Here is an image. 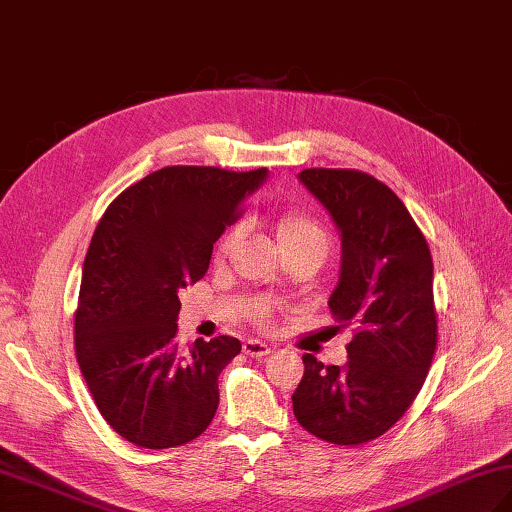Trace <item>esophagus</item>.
Instances as JSON below:
<instances>
[{"label":"esophagus","instance_id":"34e87169","mask_svg":"<svg viewBox=\"0 0 512 512\" xmlns=\"http://www.w3.org/2000/svg\"><path fill=\"white\" fill-rule=\"evenodd\" d=\"M242 350L250 358H262V356L270 354V345L264 341H257V339H248V341H244Z\"/></svg>","mask_w":512,"mask_h":512}]
</instances>
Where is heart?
<instances>
[{"mask_svg": "<svg viewBox=\"0 0 512 512\" xmlns=\"http://www.w3.org/2000/svg\"><path fill=\"white\" fill-rule=\"evenodd\" d=\"M277 235H279L281 248L312 246V248H319L325 255V250L330 246V237L325 233V228L314 220V217L301 215V213H288L281 217L277 224ZM237 237H239V226H233L231 231H226L224 237L220 239V244H217V255H226L237 242Z\"/></svg>", "mask_w": 512, "mask_h": 512, "instance_id": "b5f03b06", "label": "heart"}]
</instances>
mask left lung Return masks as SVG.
Here are the masks:
<instances>
[{
	"label": "left lung",
	"mask_w": 512,
	"mask_h": 512,
	"mask_svg": "<svg viewBox=\"0 0 512 512\" xmlns=\"http://www.w3.org/2000/svg\"><path fill=\"white\" fill-rule=\"evenodd\" d=\"M299 182L341 235L339 281L328 299L352 330L347 363L303 354L295 418L332 444H363L394 427L427 378L438 343L427 239L387 184L352 169H303Z\"/></svg>",
	"instance_id": "1"
}]
</instances>
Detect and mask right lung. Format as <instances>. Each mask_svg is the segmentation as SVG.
<instances>
[{"instance_id":"add662e5","label":"right lung","mask_w":512,"mask_h":512,"mask_svg":"<svg viewBox=\"0 0 512 512\" xmlns=\"http://www.w3.org/2000/svg\"><path fill=\"white\" fill-rule=\"evenodd\" d=\"M268 169L165 167L107 206L83 262L76 361L107 424L143 449L187 444L209 427L217 376L242 352L233 336L176 343L182 288L202 279L213 244Z\"/></svg>"}]
</instances>
